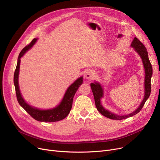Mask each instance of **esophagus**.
I'll return each mask as SVG.
<instances>
[{"label":"esophagus","mask_w":160,"mask_h":160,"mask_svg":"<svg viewBox=\"0 0 160 160\" xmlns=\"http://www.w3.org/2000/svg\"><path fill=\"white\" fill-rule=\"evenodd\" d=\"M85 77H86V78H88V79L92 80V79L94 78L95 77V72H94L93 71L89 70V71H88L86 72Z\"/></svg>","instance_id":"1"}]
</instances>
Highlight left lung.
Segmentation results:
<instances>
[{
  "instance_id": "obj_1",
  "label": "left lung",
  "mask_w": 160,
  "mask_h": 160,
  "mask_svg": "<svg viewBox=\"0 0 160 160\" xmlns=\"http://www.w3.org/2000/svg\"><path fill=\"white\" fill-rule=\"evenodd\" d=\"M131 46L134 48L136 52L140 55L141 57V59L142 60V63H143L145 70V97L142 100L141 104L139 106V108L137 109L136 111L133 112L126 115H117L116 114L112 113V112H109L102 107V106L100 104V99L103 97V89L102 87L98 83H91V88L92 89V92L95 98V106L97 107V110L103 115L104 116L108 117L109 119H114V120H122L124 119H127L128 117H130L134 115L137 114L139 113L142 108L144 106L145 103L146 102L148 98L150 92H151V77L152 75V67L151 65L150 60L148 56V52L146 47L145 45L142 44L141 42L136 38L133 39Z\"/></svg>"
}]
</instances>
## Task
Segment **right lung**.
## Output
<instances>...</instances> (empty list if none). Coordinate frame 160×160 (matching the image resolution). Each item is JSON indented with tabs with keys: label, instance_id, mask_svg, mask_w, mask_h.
Instances as JSON below:
<instances>
[{
	"label": "right lung",
	"instance_id": "obj_1",
	"mask_svg": "<svg viewBox=\"0 0 160 160\" xmlns=\"http://www.w3.org/2000/svg\"><path fill=\"white\" fill-rule=\"evenodd\" d=\"M36 41L37 39H33L30 42V44L27 45L21 50L19 55L18 64H17L16 66V69L14 72L13 77V82L15 88L16 97L17 98H18V101L19 104L24 109L25 111H26L32 118L36 119V121L41 122H56L63 119L69 113L72 108L74 96L77 89H78L79 86L82 83L83 78L80 77L78 78L72 83V84H71L68 88L62 102L60 104V105L58 106L55 108L47 110H39V109L31 107L30 105H28L22 98L19 88L18 77L20 67V58L28 49H30L33 45V44L36 43Z\"/></svg>",
	"mask_w": 160,
	"mask_h": 160
}]
</instances>
